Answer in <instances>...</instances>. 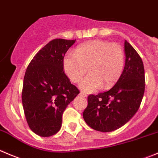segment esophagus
<instances>
[{
    "instance_id": "1",
    "label": "esophagus",
    "mask_w": 158,
    "mask_h": 158,
    "mask_svg": "<svg viewBox=\"0 0 158 158\" xmlns=\"http://www.w3.org/2000/svg\"><path fill=\"white\" fill-rule=\"evenodd\" d=\"M79 95H80L81 96H83V97H87V95L85 94V93H82V92H81V93H79Z\"/></svg>"
}]
</instances>
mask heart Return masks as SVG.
<instances>
[{
  "label": "heart",
  "instance_id": "1",
  "mask_svg": "<svg viewBox=\"0 0 158 158\" xmlns=\"http://www.w3.org/2000/svg\"><path fill=\"white\" fill-rule=\"evenodd\" d=\"M124 61V51L120 45L93 40L78 46L74 54L66 55L63 67L73 82H79L89 69V74L81 81L79 88L92 93L102 85L107 88L115 83L123 72Z\"/></svg>",
  "mask_w": 158,
  "mask_h": 158
}]
</instances>
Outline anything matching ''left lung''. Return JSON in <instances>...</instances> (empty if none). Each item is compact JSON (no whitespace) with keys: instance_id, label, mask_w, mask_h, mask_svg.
<instances>
[{"instance_id":"8db88e82","label":"left lung","mask_w":158,"mask_h":158,"mask_svg":"<svg viewBox=\"0 0 158 158\" xmlns=\"http://www.w3.org/2000/svg\"><path fill=\"white\" fill-rule=\"evenodd\" d=\"M125 66L113 88L88 96L83 119L91 128L110 132L127 123L137 113L145 89L142 59L132 45L125 41Z\"/></svg>"}]
</instances>
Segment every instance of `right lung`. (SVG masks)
<instances>
[{
	"mask_svg": "<svg viewBox=\"0 0 158 158\" xmlns=\"http://www.w3.org/2000/svg\"><path fill=\"white\" fill-rule=\"evenodd\" d=\"M75 42L52 40L34 56L25 72L21 93L24 116L30 129L41 137L60 130L64 110L79 93L63 70L64 56Z\"/></svg>",
	"mask_w": 158,
	"mask_h": 158,
	"instance_id": "obj_1",
	"label": "right lung"
}]
</instances>
